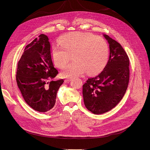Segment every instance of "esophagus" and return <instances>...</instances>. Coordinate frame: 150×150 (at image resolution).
Here are the masks:
<instances>
[{"label":"esophagus","instance_id":"obj_1","mask_svg":"<svg viewBox=\"0 0 150 150\" xmlns=\"http://www.w3.org/2000/svg\"><path fill=\"white\" fill-rule=\"evenodd\" d=\"M71 81V78H67L64 79V82L65 83H69Z\"/></svg>","mask_w":150,"mask_h":150}]
</instances>
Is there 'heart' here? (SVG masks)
<instances>
[{
	"label": "heart",
	"instance_id": "b5f03b06",
	"mask_svg": "<svg viewBox=\"0 0 150 150\" xmlns=\"http://www.w3.org/2000/svg\"><path fill=\"white\" fill-rule=\"evenodd\" d=\"M59 44L52 46L51 50L54 64L62 68L71 56L74 61L61 71L60 76L63 78H74L85 72L89 75L97 74L107 64L109 48L103 39L91 34L71 33L63 35Z\"/></svg>",
	"mask_w": 150,
	"mask_h": 150
}]
</instances>
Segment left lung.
Instances as JSON below:
<instances>
[{
    "label": "left lung",
    "instance_id": "obj_1",
    "mask_svg": "<svg viewBox=\"0 0 150 150\" xmlns=\"http://www.w3.org/2000/svg\"><path fill=\"white\" fill-rule=\"evenodd\" d=\"M110 46L106 67L98 75L89 78L83 86L84 105L95 115L110 111L126 93L129 79V60L120 43L103 34Z\"/></svg>",
    "mask_w": 150,
    "mask_h": 150
}]
</instances>
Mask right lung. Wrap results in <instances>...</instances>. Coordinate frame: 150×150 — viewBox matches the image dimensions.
<instances>
[{
    "label": "right lung",
    "mask_w": 150,
    "mask_h": 150,
    "mask_svg": "<svg viewBox=\"0 0 150 150\" xmlns=\"http://www.w3.org/2000/svg\"><path fill=\"white\" fill-rule=\"evenodd\" d=\"M58 74L47 35L40 34L26 46L18 62L16 81L25 101L34 110L47 112L54 107L64 80L52 81ZM51 80V81H49Z\"/></svg>",
    "instance_id": "add662e5"
}]
</instances>
